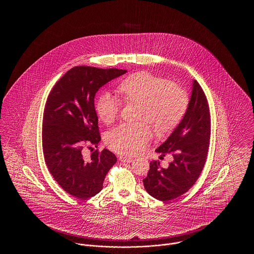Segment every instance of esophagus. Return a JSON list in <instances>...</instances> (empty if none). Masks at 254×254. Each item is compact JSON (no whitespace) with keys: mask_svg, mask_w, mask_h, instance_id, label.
I'll list each match as a JSON object with an SVG mask.
<instances>
[{"mask_svg":"<svg viewBox=\"0 0 254 254\" xmlns=\"http://www.w3.org/2000/svg\"><path fill=\"white\" fill-rule=\"evenodd\" d=\"M119 159L121 162H124V163H131L133 161L132 158L125 157V156H121Z\"/></svg>","mask_w":254,"mask_h":254,"instance_id":"esophagus-1","label":"esophagus"}]
</instances>
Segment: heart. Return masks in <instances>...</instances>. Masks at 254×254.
Masks as SVG:
<instances>
[{"label": "heart", "instance_id": "1", "mask_svg": "<svg viewBox=\"0 0 254 254\" xmlns=\"http://www.w3.org/2000/svg\"><path fill=\"white\" fill-rule=\"evenodd\" d=\"M117 90L126 101L139 103L138 118L149 122L161 131L173 128L183 118L189 104L188 95L180 85L146 71L125 78ZM120 108V100L109 92H102L95 100L97 116L105 124L115 121ZM151 138L152 132L146 122L125 123L108 133L106 142L118 153L135 155L145 149Z\"/></svg>", "mask_w": 254, "mask_h": 254}]
</instances>
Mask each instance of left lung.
Returning <instances> with one entry per match:
<instances>
[{"label":"left lung","mask_w":254,"mask_h":254,"mask_svg":"<svg viewBox=\"0 0 254 254\" xmlns=\"http://www.w3.org/2000/svg\"><path fill=\"white\" fill-rule=\"evenodd\" d=\"M210 138V118L205 93L197 81H192L191 94L181 122L169 138L156 148L173 161L169 168L150 162L143 180L146 192L160 201H169L187 192L197 181L205 166Z\"/></svg>","instance_id":"8db88e82"}]
</instances>
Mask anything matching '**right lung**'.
Wrapping results in <instances>:
<instances>
[{
  "instance_id": "add662e5",
  "label": "right lung",
  "mask_w": 254,
  "mask_h": 254,
  "mask_svg": "<svg viewBox=\"0 0 254 254\" xmlns=\"http://www.w3.org/2000/svg\"><path fill=\"white\" fill-rule=\"evenodd\" d=\"M125 69L75 66L50 91L43 118V151L55 181L67 193L88 199L103 189L104 180L117 158L108 149L95 150L85 159V145L101 141L94 98Z\"/></svg>"
}]
</instances>
